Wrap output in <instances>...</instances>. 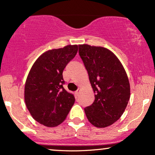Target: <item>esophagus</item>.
<instances>
[{
  "label": "esophagus",
  "mask_w": 155,
  "mask_h": 155,
  "mask_svg": "<svg viewBox=\"0 0 155 155\" xmlns=\"http://www.w3.org/2000/svg\"><path fill=\"white\" fill-rule=\"evenodd\" d=\"M80 90H81V89H80L79 88H78L77 91H76L75 92V94H76V95H77V96H78V95H79V92H80Z\"/></svg>",
  "instance_id": "1"
}]
</instances>
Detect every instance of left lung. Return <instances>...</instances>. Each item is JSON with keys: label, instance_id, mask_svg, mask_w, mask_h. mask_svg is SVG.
Here are the masks:
<instances>
[{"label": "left lung", "instance_id": "obj_1", "mask_svg": "<svg viewBox=\"0 0 155 155\" xmlns=\"http://www.w3.org/2000/svg\"><path fill=\"white\" fill-rule=\"evenodd\" d=\"M79 55L94 92L91 106L84 108L88 121L96 127L113 124L123 114L130 96V86L120 61L103 47L79 45Z\"/></svg>", "mask_w": 155, "mask_h": 155}]
</instances>
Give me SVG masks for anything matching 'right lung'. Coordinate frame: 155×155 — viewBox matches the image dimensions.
Here are the masks:
<instances>
[{
    "label": "right lung",
    "mask_w": 155,
    "mask_h": 155,
    "mask_svg": "<svg viewBox=\"0 0 155 155\" xmlns=\"http://www.w3.org/2000/svg\"><path fill=\"white\" fill-rule=\"evenodd\" d=\"M77 51L76 45L45 51L29 71L25 85V102L33 118L45 126L61 124L74 104L75 98L63 87L62 73Z\"/></svg>",
    "instance_id": "add662e5"
}]
</instances>
